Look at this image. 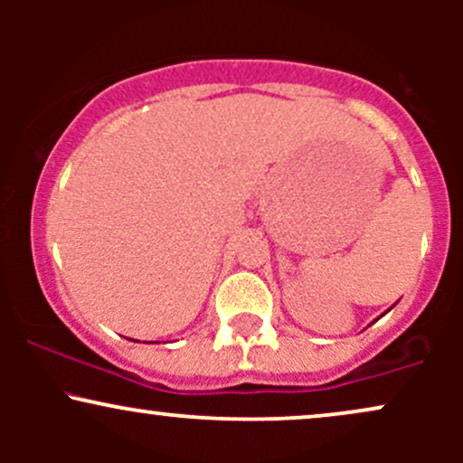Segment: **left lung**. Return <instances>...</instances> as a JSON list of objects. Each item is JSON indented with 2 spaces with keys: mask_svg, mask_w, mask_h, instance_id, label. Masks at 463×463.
Segmentation results:
<instances>
[{
  "mask_svg": "<svg viewBox=\"0 0 463 463\" xmlns=\"http://www.w3.org/2000/svg\"><path fill=\"white\" fill-rule=\"evenodd\" d=\"M392 307H394V305H392ZM392 307H390V309H392ZM390 309H387V311H390Z\"/></svg>",
  "mask_w": 463,
  "mask_h": 463,
  "instance_id": "obj_1",
  "label": "left lung"
}]
</instances>
